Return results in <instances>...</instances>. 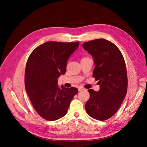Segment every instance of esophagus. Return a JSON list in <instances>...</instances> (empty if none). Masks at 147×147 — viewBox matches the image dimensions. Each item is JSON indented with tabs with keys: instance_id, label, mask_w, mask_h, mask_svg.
I'll return each instance as SVG.
<instances>
[{
	"instance_id": "34e87169",
	"label": "esophagus",
	"mask_w": 147,
	"mask_h": 147,
	"mask_svg": "<svg viewBox=\"0 0 147 147\" xmlns=\"http://www.w3.org/2000/svg\"><path fill=\"white\" fill-rule=\"evenodd\" d=\"M83 90H84V89L83 88V87H79L78 88V91H83Z\"/></svg>"
}]
</instances>
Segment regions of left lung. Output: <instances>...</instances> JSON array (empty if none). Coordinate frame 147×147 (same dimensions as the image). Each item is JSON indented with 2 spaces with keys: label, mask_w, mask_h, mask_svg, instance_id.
I'll return each instance as SVG.
<instances>
[{
  "label": "left lung",
  "mask_w": 147,
  "mask_h": 147,
  "mask_svg": "<svg viewBox=\"0 0 147 147\" xmlns=\"http://www.w3.org/2000/svg\"><path fill=\"white\" fill-rule=\"evenodd\" d=\"M94 59L92 76L98 80L99 91L90 89V97L85 104L86 113L92 118L104 121L117 113L127 93V71L118 48L104 38L83 44Z\"/></svg>",
  "instance_id": "obj_1"
}]
</instances>
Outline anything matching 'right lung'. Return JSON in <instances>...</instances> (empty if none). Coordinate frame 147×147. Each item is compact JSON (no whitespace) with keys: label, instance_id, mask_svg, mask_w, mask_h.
Segmentation results:
<instances>
[{"label":"right lung","instance_id":"obj_1","mask_svg":"<svg viewBox=\"0 0 147 147\" xmlns=\"http://www.w3.org/2000/svg\"><path fill=\"white\" fill-rule=\"evenodd\" d=\"M80 43L48 42L31 53L26 63L25 88L34 108L48 121L66 115L70 102L77 94L75 87L57 86V78L65 73L70 56Z\"/></svg>","mask_w":147,"mask_h":147}]
</instances>
